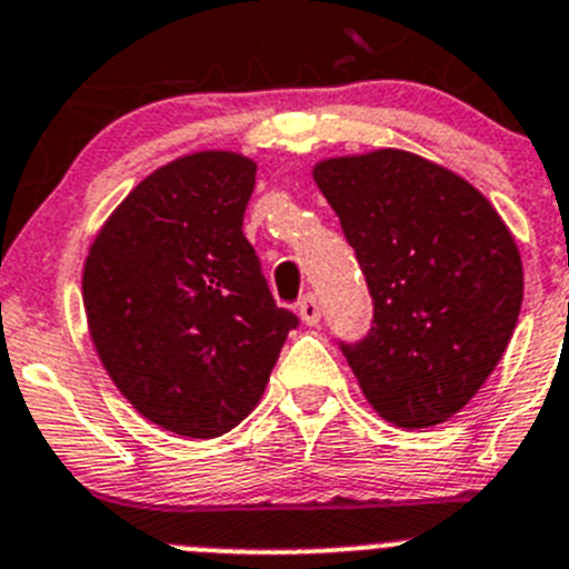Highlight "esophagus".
Masks as SVG:
<instances>
[{
    "mask_svg": "<svg viewBox=\"0 0 569 569\" xmlns=\"http://www.w3.org/2000/svg\"><path fill=\"white\" fill-rule=\"evenodd\" d=\"M297 311H300V320L306 322V326H317V322H320L322 309H320V300H317L315 295L302 297V300L297 302Z\"/></svg>",
    "mask_w": 569,
    "mask_h": 569,
    "instance_id": "34e87169",
    "label": "esophagus"
}]
</instances>
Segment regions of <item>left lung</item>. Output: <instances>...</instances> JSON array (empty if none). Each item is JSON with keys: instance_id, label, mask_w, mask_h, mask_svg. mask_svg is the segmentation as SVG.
Here are the masks:
<instances>
[{"instance_id": "8db88e82", "label": "left lung", "mask_w": 569, "mask_h": 569, "mask_svg": "<svg viewBox=\"0 0 569 569\" xmlns=\"http://www.w3.org/2000/svg\"><path fill=\"white\" fill-rule=\"evenodd\" d=\"M315 182L373 297V326L339 342L365 398L405 429L443 423L477 396L522 309V258L491 201L410 151L333 157Z\"/></svg>"}]
</instances>
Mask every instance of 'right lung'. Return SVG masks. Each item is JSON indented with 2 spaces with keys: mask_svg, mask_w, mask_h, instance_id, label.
<instances>
[{
  "mask_svg": "<svg viewBox=\"0 0 569 569\" xmlns=\"http://www.w3.org/2000/svg\"><path fill=\"white\" fill-rule=\"evenodd\" d=\"M258 164L199 151L142 179L98 232L83 309L106 373L140 416L182 438H219L267 390L286 337L243 210Z\"/></svg>",
  "mask_w": 569,
  "mask_h": 569,
  "instance_id": "right-lung-1",
  "label": "right lung"
}]
</instances>
